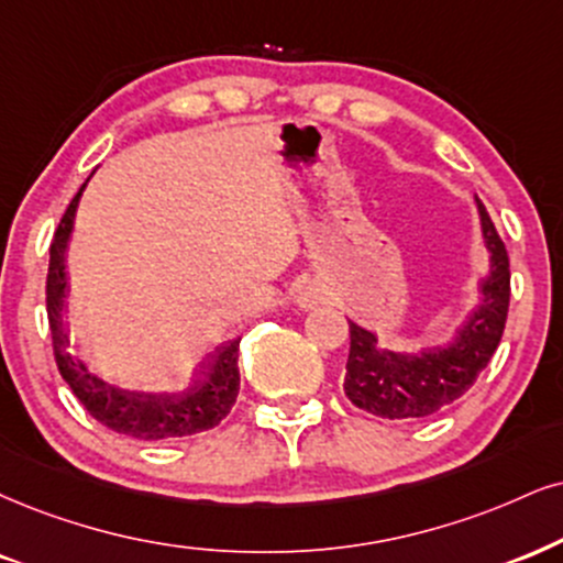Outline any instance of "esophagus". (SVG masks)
Listing matches in <instances>:
<instances>
[{
  "label": "esophagus",
  "instance_id": "1",
  "mask_svg": "<svg viewBox=\"0 0 563 563\" xmlns=\"http://www.w3.org/2000/svg\"><path fill=\"white\" fill-rule=\"evenodd\" d=\"M295 302L300 305V308H313V305L318 302V295L313 292V289H300V292H297V297H295Z\"/></svg>",
  "mask_w": 563,
  "mask_h": 563
}]
</instances>
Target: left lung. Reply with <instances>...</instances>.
Wrapping results in <instances>:
<instances>
[{
  "label": "left lung",
  "instance_id": "obj_1",
  "mask_svg": "<svg viewBox=\"0 0 563 563\" xmlns=\"http://www.w3.org/2000/svg\"><path fill=\"white\" fill-rule=\"evenodd\" d=\"M475 206L490 255L488 274L481 279V302L449 342L420 352L380 346L376 331L350 321L344 394L355 407L386 420L428 418L460 399L494 357L509 313V255L485 206L481 200Z\"/></svg>",
  "mask_w": 563,
  "mask_h": 563
}]
</instances>
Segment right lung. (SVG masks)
Here are the masks:
<instances>
[{"label": "right lung", "instance_id": "obj_1", "mask_svg": "<svg viewBox=\"0 0 563 563\" xmlns=\"http://www.w3.org/2000/svg\"><path fill=\"white\" fill-rule=\"evenodd\" d=\"M88 179L82 183L78 196L67 206L57 232H54L52 250H48V276H46V313L52 329L54 357L57 367L73 394L82 401V407L93 415L101 426L114 433L130 435L141 441H169L183 435L200 433V430L217 428L232 409L240 391V336L229 339L211 355L203 357L192 371L190 384L183 391H137L109 384L99 373L88 371L78 355L69 352V331L65 323L67 300V247L73 238L75 213L86 190Z\"/></svg>", "mask_w": 563, "mask_h": 563}]
</instances>
